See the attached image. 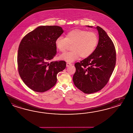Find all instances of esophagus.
I'll use <instances>...</instances> for the list:
<instances>
[{
	"instance_id": "34e87169",
	"label": "esophagus",
	"mask_w": 133,
	"mask_h": 133,
	"mask_svg": "<svg viewBox=\"0 0 133 133\" xmlns=\"http://www.w3.org/2000/svg\"><path fill=\"white\" fill-rule=\"evenodd\" d=\"M66 66H67V67H68V66H70V65H72V64L67 63H66Z\"/></svg>"
}]
</instances>
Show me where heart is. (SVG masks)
Wrapping results in <instances>:
<instances>
[{
	"label": "heart",
	"instance_id": "obj_1",
	"mask_svg": "<svg viewBox=\"0 0 133 133\" xmlns=\"http://www.w3.org/2000/svg\"><path fill=\"white\" fill-rule=\"evenodd\" d=\"M98 42L97 34L94 32L76 29L69 32L65 38L59 36L56 39L55 44L61 52H64L68 45H72L71 51L60 56V59L68 63H72L80 57L87 58L95 50Z\"/></svg>",
	"mask_w": 133,
	"mask_h": 133
}]
</instances>
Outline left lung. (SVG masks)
I'll return each instance as SVG.
<instances>
[{"mask_svg": "<svg viewBox=\"0 0 133 133\" xmlns=\"http://www.w3.org/2000/svg\"><path fill=\"white\" fill-rule=\"evenodd\" d=\"M95 28L98 32L97 46L90 56L75 63L76 72L73 77L75 86L88 94L98 92L107 84L116 64V51L112 41L101 27Z\"/></svg>", "mask_w": 133, "mask_h": 133, "instance_id": "8db88e82", "label": "left lung"}]
</instances>
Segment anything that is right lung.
<instances>
[{
  "mask_svg": "<svg viewBox=\"0 0 133 133\" xmlns=\"http://www.w3.org/2000/svg\"><path fill=\"white\" fill-rule=\"evenodd\" d=\"M64 30L57 25L39 26L26 35L19 45L17 63L19 75L33 91L44 92L57 82V74L66 67L64 61L51 62L56 54L55 41Z\"/></svg>",
  "mask_w": 133,
  "mask_h": 133,
  "instance_id": "right-lung-1",
  "label": "right lung"
}]
</instances>
